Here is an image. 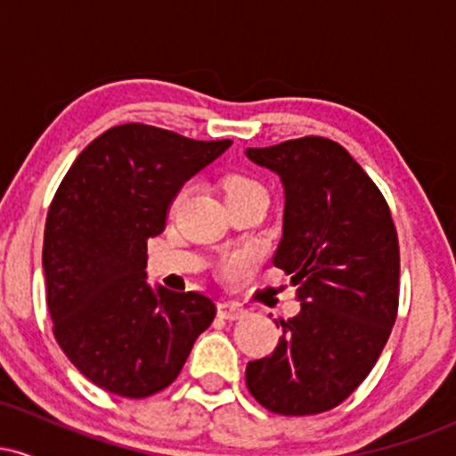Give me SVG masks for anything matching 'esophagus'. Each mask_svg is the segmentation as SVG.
I'll return each mask as SVG.
<instances>
[{
	"label": "esophagus",
	"instance_id": "esophagus-1",
	"mask_svg": "<svg viewBox=\"0 0 456 456\" xmlns=\"http://www.w3.org/2000/svg\"><path fill=\"white\" fill-rule=\"evenodd\" d=\"M246 315V308L235 305V302H221L218 305V317L229 319V322H235V319H242Z\"/></svg>",
	"mask_w": 456,
	"mask_h": 456
}]
</instances>
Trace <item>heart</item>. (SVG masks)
<instances>
[{
    "mask_svg": "<svg viewBox=\"0 0 456 456\" xmlns=\"http://www.w3.org/2000/svg\"><path fill=\"white\" fill-rule=\"evenodd\" d=\"M224 191H227V197H232V195H244V192H265L264 186H261L259 182L250 180V177H244V175H233V177H229L227 184H224ZM186 192H188V188H182V191L177 192L175 206H180V203L184 201ZM244 265H246V261H244L242 257H233V259L227 264V270H229V272H242Z\"/></svg>",
    "mask_w": 456,
    "mask_h": 456,
    "instance_id": "1",
    "label": "heart"
}]
</instances>
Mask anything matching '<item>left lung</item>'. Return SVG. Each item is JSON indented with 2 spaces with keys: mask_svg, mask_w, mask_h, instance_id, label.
Returning a JSON list of instances; mask_svg holds the SVG:
<instances>
[{
  "mask_svg": "<svg viewBox=\"0 0 456 456\" xmlns=\"http://www.w3.org/2000/svg\"><path fill=\"white\" fill-rule=\"evenodd\" d=\"M285 188L274 265L297 285L302 311L281 322L270 355L246 366L265 410L313 416L362 384L399 311V238L388 203L343 145L323 137L248 148Z\"/></svg>",
  "mask_w": 456,
  "mask_h": 456,
  "instance_id": "1",
  "label": "left lung"
}]
</instances>
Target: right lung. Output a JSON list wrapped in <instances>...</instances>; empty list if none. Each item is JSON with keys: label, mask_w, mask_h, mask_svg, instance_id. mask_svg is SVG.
Listing matches in <instances>:
<instances>
[{"label": "right lung", "mask_w": 456, "mask_h": 456, "mask_svg": "<svg viewBox=\"0 0 456 456\" xmlns=\"http://www.w3.org/2000/svg\"><path fill=\"white\" fill-rule=\"evenodd\" d=\"M229 145L122 124L94 139L57 188L45 224L46 305L60 347L98 388L126 399L165 390L214 322L210 297L151 289L145 265L180 188Z\"/></svg>", "instance_id": "right-lung-1"}]
</instances>
